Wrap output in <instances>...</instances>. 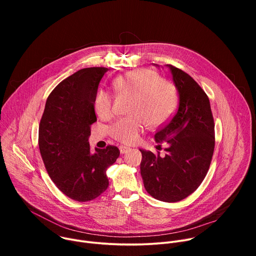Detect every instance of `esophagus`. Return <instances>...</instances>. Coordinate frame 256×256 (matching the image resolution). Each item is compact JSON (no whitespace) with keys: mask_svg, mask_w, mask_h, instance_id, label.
I'll return each instance as SVG.
<instances>
[{"mask_svg":"<svg viewBox=\"0 0 256 256\" xmlns=\"http://www.w3.org/2000/svg\"><path fill=\"white\" fill-rule=\"evenodd\" d=\"M128 150H130L128 147H126V146H120V154H124Z\"/></svg>","mask_w":256,"mask_h":256,"instance_id":"1","label":"esophagus"}]
</instances>
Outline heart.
<instances>
[{
	"label": "heart",
	"instance_id": "1",
	"mask_svg": "<svg viewBox=\"0 0 256 256\" xmlns=\"http://www.w3.org/2000/svg\"><path fill=\"white\" fill-rule=\"evenodd\" d=\"M116 94L130 97L128 118L118 120L110 128L112 136L124 142L134 144L147 128L166 124L174 114L177 93L172 84L162 80L154 70H138L120 76L112 81ZM112 97L100 89L94 98V109L103 118L112 114Z\"/></svg>",
	"mask_w": 256,
	"mask_h": 256
}]
</instances>
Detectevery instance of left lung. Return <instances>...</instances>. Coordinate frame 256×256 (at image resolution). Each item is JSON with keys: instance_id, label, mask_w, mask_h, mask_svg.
I'll use <instances>...</instances> for the list:
<instances>
[{"instance_id": "1", "label": "left lung", "mask_w": 256, "mask_h": 256, "mask_svg": "<svg viewBox=\"0 0 256 256\" xmlns=\"http://www.w3.org/2000/svg\"><path fill=\"white\" fill-rule=\"evenodd\" d=\"M159 66L158 64H156ZM169 68L178 93V108L172 118L155 134L165 142V155L140 150L144 186L161 202H176L188 198L204 179L214 148V124L210 100L200 86L182 70Z\"/></svg>"}]
</instances>
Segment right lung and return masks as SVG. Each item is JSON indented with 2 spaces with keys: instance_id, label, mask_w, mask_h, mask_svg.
<instances>
[{
  "instance_id": "1",
  "label": "right lung",
  "mask_w": 256,
  "mask_h": 256,
  "mask_svg": "<svg viewBox=\"0 0 256 256\" xmlns=\"http://www.w3.org/2000/svg\"><path fill=\"white\" fill-rule=\"evenodd\" d=\"M107 68H86L62 81L48 97L40 124L38 144L46 169L70 198L89 202L108 188L106 170L120 156L116 146L89 144L97 120L94 98Z\"/></svg>"
}]
</instances>
